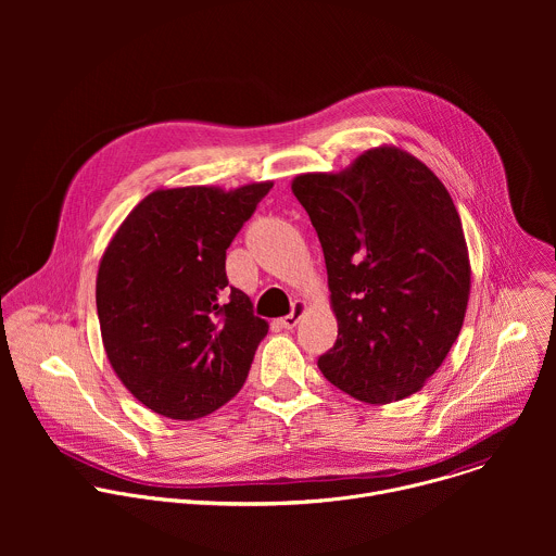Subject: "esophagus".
<instances>
[{
    "instance_id": "esophagus-1",
    "label": "esophagus",
    "mask_w": 556,
    "mask_h": 556,
    "mask_svg": "<svg viewBox=\"0 0 556 556\" xmlns=\"http://www.w3.org/2000/svg\"><path fill=\"white\" fill-rule=\"evenodd\" d=\"M303 312H305V303H303V301H294V303H292L290 314H286V316H281V319H279L281 328L292 330V328L299 324V319H301V314H303Z\"/></svg>"
}]
</instances>
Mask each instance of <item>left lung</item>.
<instances>
[{
  "instance_id": "1",
  "label": "left lung",
  "mask_w": 556,
  "mask_h": 556,
  "mask_svg": "<svg viewBox=\"0 0 556 556\" xmlns=\"http://www.w3.org/2000/svg\"><path fill=\"white\" fill-rule=\"evenodd\" d=\"M292 193L326 257L339 337L316 365L382 405L418 391L455 343L470 292L464 230L444 185L395 147L343 174H303Z\"/></svg>"
}]
</instances>
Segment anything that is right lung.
Wrapping results in <instances>:
<instances>
[{
	"label": "right lung",
	"instance_id": "right-lung-1",
	"mask_svg": "<svg viewBox=\"0 0 556 556\" xmlns=\"http://www.w3.org/2000/svg\"><path fill=\"white\" fill-rule=\"evenodd\" d=\"M270 189H161L116 230L97 277L99 324L116 376L147 409L195 420L242 389L268 324L228 283L226 249Z\"/></svg>",
	"mask_w": 556,
	"mask_h": 556
}]
</instances>
